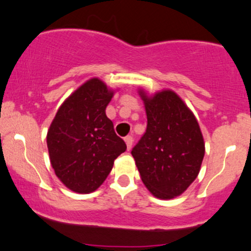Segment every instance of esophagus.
Here are the masks:
<instances>
[{"label":"esophagus","instance_id":"1","mask_svg":"<svg viewBox=\"0 0 251 251\" xmlns=\"http://www.w3.org/2000/svg\"><path fill=\"white\" fill-rule=\"evenodd\" d=\"M125 142H126V148H128V150H129L131 148L132 142H134V138H132L131 136H126Z\"/></svg>","mask_w":251,"mask_h":251}]
</instances>
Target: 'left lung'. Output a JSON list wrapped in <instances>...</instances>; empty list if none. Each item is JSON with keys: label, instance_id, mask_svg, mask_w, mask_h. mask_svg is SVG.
I'll return each instance as SVG.
<instances>
[{"label": "left lung", "instance_id": "left-lung-1", "mask_svg": "<svg viewBox=\"0 0 251 251\" xmlns=\"http://www.w3.org/2000/svg\"><path fill=\"white\" fill-rule=\"evenodd\" d=\"M138 94L147 113V131L131 151L145 187L158 199L180 196L196 180L205 156L199 123L177 93Z\"/></svg>", "mask_w": 251, "mask_h": 251}]
</instances>
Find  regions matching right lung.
I'll return each mask as SVG.
<instances>
[{"mask_svg":"<svg viewBox=\"0 0 251 251\" xmlns=\"http://www.w3.org/2000/svg\"><path fill=\"white\" fill-rule=\"evenodd\" d=\"M114 92L99 78L87 80L63 102L48 130L55 176L76 193L98 190L126 149L106 115Z\"/></svg>","mask_w":251,"mask_h":251,"instance_id":"add662e5","label":"right lung"}]
</instances>
